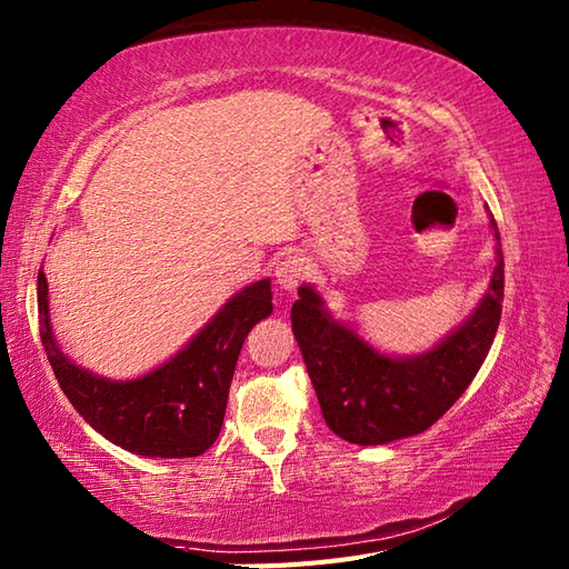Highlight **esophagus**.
Listing matches in <instances>:
<instances>
[{
  "mask_svg": "<svg viewBox=\"0 0 569 569\" xmlns=\"http://www.w3.org/2000/svg\"><path fill=\"white\" fill-rule=\"evenodd\" d=\"M308 276V263L302 257H286L279 267H276V281L286 290H296Z\"/></svg>",
  "mask_w": 569,
  "mask_h": 569,
  "instance_id": "34e87169",
  "label": "esophagus"
}]
</instances>
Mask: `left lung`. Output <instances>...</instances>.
Masks as SVG:
<instances>
[{"instance_id": "obj_1", "label": "left lung", "mask_w": 569, "mask_h": 569, "mask_svg": "<svg viewBox=\"0 0 569 569\" xmlns=\"http://www.w3.org/2000/svg\"><path fill=\"white\" fill-rule=\"evenodd\" d=\"M499 242L497 222L492 218ZM505 300V257L470 320L417 359H388L335 322L310 286L290 310L293 335L306 359L327 427L359 446H380L427 431L466 392L490 351Z\"/></svg>"}]
</instances>
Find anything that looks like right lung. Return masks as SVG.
Here are the masks:
<instances>
[{
    "instance_id": "right-lung-1",
    "label": "right lung",
    "mask_w": 569,
    "mask_h": 569,
    "mask_svg": "<svg viewBox=\"0 0 569 569\" xmlns=\"http://www.w3.org/2000/svg\"><path fill=\"white\" fill-rule=\"evenodd\" d=\"M271 310V281L247 286L174 359L138 380L111 382L77 368L58 349L48 322V281L38 271L41 341L62 392L111 443L150 458H193L216 443L237 356L249 329Z\"/></svg>"
}]
</instances>
